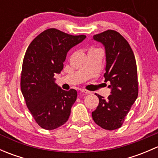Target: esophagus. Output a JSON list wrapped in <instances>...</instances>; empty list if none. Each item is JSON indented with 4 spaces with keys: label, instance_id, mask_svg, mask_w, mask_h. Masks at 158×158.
I'll return each instance as SVG.
<instances>
[{
    "label": "esophagus",
    "instance_id": "esophagus-1",
    "mask_svg": "<svg viewBox=\"0 0 158 158\" xmlns=\"http://www.w3.org/2000/svg\"><path fill=\"white\" fill-rule=\"evenodd\" d=\"M81 93H83V94H90L91 92H89L88 90H85V89H81L80 90Z\"/></svg>",
    "mask_w": 158,
    "mask_h": 158
}]
</instances>
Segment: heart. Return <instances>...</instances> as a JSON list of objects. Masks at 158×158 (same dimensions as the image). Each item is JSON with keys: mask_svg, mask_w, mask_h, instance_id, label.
<instances>
[{"mask_svg": "<svg viewBox=\"0 0 158 158\" xmlns=\"http://www.w3.org/2000/svg\"><path fill=\"white\" fill-rule=\"evenodd\" d=\"M102 52L101 49L96 48V47H90L88 50V54L91 53V52Z\"/></svg>", "mask_w": 158, "mask_h": 158, "instance_id": "heart-1", "label": "heart"}]
</instances>
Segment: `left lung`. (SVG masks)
<instances>
[{"label":"left lung","mask_w":158,"mask_h":158,"mask_svg":"<svg viewBox=\"0 0 158 158\" xmlns=\"http://www.w3.org/2000/svg\"><path fill=\"white\" fill-rule=\"evenodd\" d=\"M95 40L106 48V73L105 82H109L111 95L99 99L98 107L92 112L94 122L103 129L115 130L123 125L125 117L138 98V81L135 57L128 42L113 30L95 34Z\"/></svg>","instance_id":"1"}]
</instances>
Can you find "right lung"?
Wrapping results in <instances>:
<instances>
[{"mask_svg": "<svg viewBox=\"0 0 158 158\" xmlns=\"http://www.w3.org/2000/svg\"><path fill=\"white\" fill-rule=\"evenodd\" d=\"M85 37L49 28L36 36L27 49L20 89L28 109L42 128L53 130L69 119L77 92L62 89L55 83L54 75L63 69L68 51Z\"/></svg>", "mask_w": 158, "mask_h": 158, "instance_id": "1", "label": "right lung"}]
</instances>
